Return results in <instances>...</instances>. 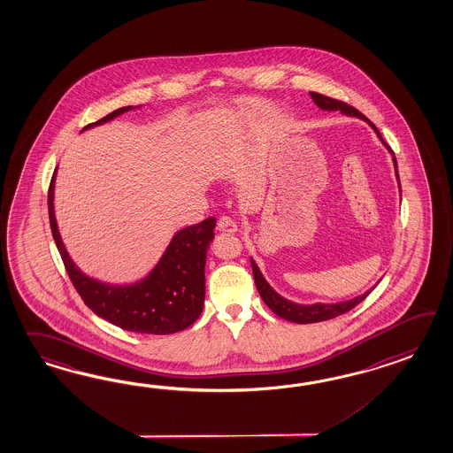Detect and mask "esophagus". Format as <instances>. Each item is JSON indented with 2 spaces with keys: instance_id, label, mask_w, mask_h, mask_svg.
I'll use <instances>...</instances> for the list:
<instances>
[{
  "instance_id": "esophagus-1",
  "label": "esophagus",
  "mask_w": 453,
  "mask_h": 453,
  "mask_svg": "<svg viewBox=\"0 0 453 453\" xmlns=\"http://www.w3.org/2000/svg\"><path fill=\"white\" fill-rule=\"evenodd\" d=\"M217 230L221 233H236L238 232V225L233 220L232 217H221L217 223Z\"/></svg>"
}]
</instances>
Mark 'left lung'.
<instances>
[{
	"instance_id": "left-lung-1",
	"label": "left lung",
	"mask_w": 453,
	"mask_h": 453,
	"mask_svg": "<svg viewBox=\"0 0 453 453\" xmlns=\"http://www.w3.org/2000/svg\"><path fill=\"white\" fill-rule=\"evenodd\" d=\"M311 99L315 101V104L321 109V111H341V114L349 117H357L365 120L368 126L372 127L375 130V134L379 135L380 142L387 147L389 153L393 155L391 148L383 142V138L380 135L379 128L373 126L367 117L364 116L362 112H358L356 107L348 105L342 101H337L333 97H327V96L319 95V93H310ZM393 165H395V173H396V180H398V186H400V176H398V165H396V158L393 155ZM401 189V186H400ZM251 267H253L254 282L257 287V292L261 295V298L264 300V303L269 306L273 310V313L280 318H284L287 321H292V323H298V325H308V323H319V321H326V319H333L336 316L344 315L350 311L354 306H357L362 300L367 298V295L373 290H368L364 295H358L352 300L348 302H339V303H313V305H300V303H295L284 298L282 295L277 294L273 290L271 285L267 284V280L264 279L263 273L259 271L257 264L254 263L253 257H251Z\"/></svg>"
}]
</instances>
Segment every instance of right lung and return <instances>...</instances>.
<instances>
[{
	"mask_svg": "<svg viewBox=\"0 0 453 453\" xmlns=\"http://www.w3.org/2000/svg\"><path fill=\"white\" fill-rule=\"evenodd\" d=\"M127 105L86 126H103L138 109ZM53 173L49 188V219L53 240L76 292L96 315L126 331L140 334H173L189 327L202 313L205 298V259L213 240L215 219L182 228L173 236L157 265L134 284H105L81 273L65 248L53 211Z\"/></svg>",
	"mask_w": 453,
	"mask_h": 453,
	"instance_id": "right-lung-1",
	"label": "right lung"
}]
</instances>
